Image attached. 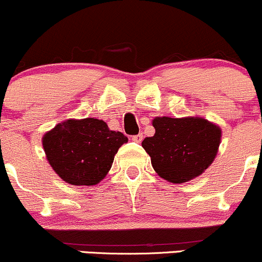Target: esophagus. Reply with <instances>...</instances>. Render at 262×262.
Masks as SVG:
<instances>
[{"instance_id":"34e87169","label":"esophagus","mask_w":262,"mask_h":262,"mask_svg":"<svg viewBox=\"0 0 262 262\" xmlns=\"http://www.w3.org/2000/svg\"><path fill=\"white\" fill-rule=\"evenodd\" d=\"M132 140L133 141H135V143H140L141 140H143V134H137V135H133V137H132Z\"/></svg>"}]
</instances>
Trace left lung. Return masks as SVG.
<instances>
[{
    "instance_id": "1",
    "label": "left lung",
    "mask_w": 262,
    "mask_h": 262,
    "mask_svg": "<svg viewBox=\"0 0 262 262\" xmlns=\"http://www.w3.org/2000/svg\"><path fill=\"white\" fill-rule=\"evenodd\" d=\"M152 125L155 134L145 138L141 145L162 179L173 183L189 181L214 160L222 130L213 123L196 117H158Z\"/></svg>"
}]
</instances>
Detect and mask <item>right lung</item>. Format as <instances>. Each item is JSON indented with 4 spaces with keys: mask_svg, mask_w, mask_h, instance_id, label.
Listing matches in <instances>:
<instances>
[{
    "mask_svg": "<svg viewBox=\"0 0 262 262\" xmlns=\"http://www.w3.org/2000/svg\"><path fill=\"white\" fill-rule=\"evenodd\" d=\"M128 138L110 130L103 121L85 118L59 123L43 137L47 159L71 185H96L112 166L114 155Z\"/></svg>",
    "mask_w": 262,
    "mask_h": 262,
    "instance_id": "right-lung-1",
    "label": "right lung"
}]
</instances>
